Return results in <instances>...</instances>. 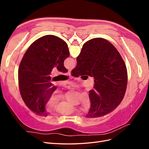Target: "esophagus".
I'll return each instance as SVG.
<instances>
[{"instance_id": "obj_1", "label": "esophagus", "mask_w": 149, "mask_h": 149, "mask_svg": "<svg viewBox=\"0 0 149 149\" xmlns=\"http://www.w3.org/2000/svg\"><path fill=\"white\" fill-rule=\"evenodd\" d=\"M68 74L69 76H71V70H69L68 72Z\"/></svg>"}]
</instances>
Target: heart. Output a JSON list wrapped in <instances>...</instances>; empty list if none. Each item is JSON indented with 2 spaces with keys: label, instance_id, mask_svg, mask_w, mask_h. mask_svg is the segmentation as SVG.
<instances>
[{
  "label": "heart",
  "instance_id": "obj_1",
  "mask_svg": "<svg viewBox=\"0 0 149 149\" xmlns=\"http://www.w3.org/2000/svg\"><path fill=\"white\" fill-rule=\"evenodd\" d=\"M71 87L76 88V85L73 83L71 84ZM47 106L49 109H55L57 113L64 116L71 115L79 112V110L76 108L65 101V96L63 94L57 91H54L49 97ZM82 106L86 110L89 109L91 106V100L88 94H85L83 96Z\"/></svg>",
  "mask_w": 149,
  "mask_h": 149
}]
</instances>
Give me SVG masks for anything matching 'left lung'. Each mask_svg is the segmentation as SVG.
I'll list each match as a JSON object with an SVG mask.
<instances>
[{
    "label": "left lung",
    "mask_w": 149,
    "mask_h": 149,
    "mask_svg": "<svg viewBox=\"0 0 149 149\" xmlns=\"http://www.w3.org/2000/svg\"><path fill=\"white\" fill-rule=\"evenodd\" d=\"M69 56L66 43L51 35L37 39L25 52L18 71L19 89L25 105L36 114L48 115L45 106L56 89L49 74L54 67L67 73L64 61Z\"/></svg>",
    "instance_id": "obj_1"
}]
</instances>
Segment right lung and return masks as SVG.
Returning <instances> with one entry per match:
<instances>
[{
    "mask_svg": "<svg viewBox=\"0 0 149 149\" xmlns=\"http://www.w3.org/2000/svg\"><path fill=\"white\" fill-rule=\"evenodd\" d=\"M76 61L72 76L86 74L94 79L87 118H98L114 111L123 101L127 84V68L119 52L107 40L93 38L83 45Z\"/></svg>",
    "mask_w": 149,
    "mask_h": 149,
    "instance_id": "1",
    "label": "right lung"
}]
</instances>
